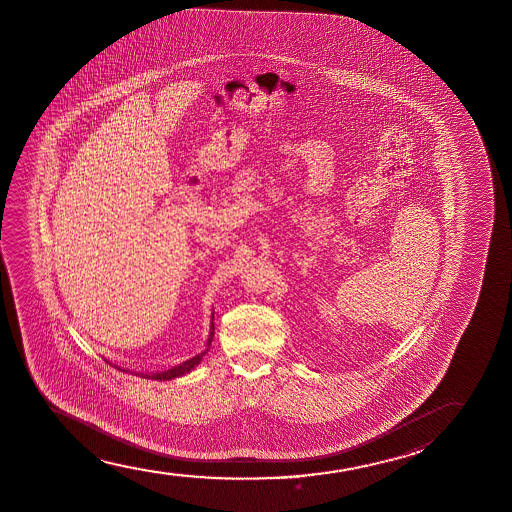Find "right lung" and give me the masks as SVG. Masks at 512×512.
Wrapping results in <instances>:
<instances>
[{
	"label": "right lung",
	"instance_id": "obj_1",
	"mask_svg": "<svg viewBox=\"0 0 512 512\" xmlns=\"http://www.w3.org/2000/svg\"><path fill=\"white\" fill-rule=\"evenodd\" d=\"M215 311H211V322H210V336L206 339V348H204L201 353H197L196 357L189 358V360H185L180 365H175V367H171V369H166V371H155V372H134L136 376H141V378L147 379H155V381H169V379L180 378V376H185V374H189L190 371H194L197 365L201 364V360H203L204 355L208 353L210 350L211 341H213V334H215V323H213V318H215ZM108 362V360H106ZM110 364V362H108ZM113 367H117L120 371L129 372V369H122L119 365H113Z\"/></svg>",
	"mask_w": 512,
	"mask_h": 512
}]
</instances>
